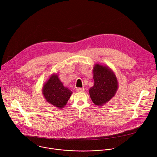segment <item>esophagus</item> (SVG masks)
Here are the masks:
<instances>
[{"label": "esophagus", "instance_id": "1", "mask_svg": "<svg viewBox=\"0 0 157 157\" xmlns=\"http://www.w3.org/2000/svg\"><path fill=\"white\" fill-rule=\"evenodd\" d=\"M76 91L78 92H84V88H81V87H79V88H77Z\"/></svg>", "mask_w": 157, "mask_h": 157}]
</instances>
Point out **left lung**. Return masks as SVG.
<instances>
[{"label":"left lung","mask_w":157,"mask_h":157,"mask_svg":"<svg viewBox=\"0 0 157 157\" xmlns=\"http://www.w3.org/2000/svg\"><path fill=\"white\" fill-rule=\"evenodd\" d=\"M94 86L89 90L93 103L102 106L113 98L119 87L116 75L109 66L95 64L93 67Z\"/></svg>","instance_id":"8db88e82"}]
</instances>
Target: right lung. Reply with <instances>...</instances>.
<instances>
[{"mask_svg": "<svg viewBox=\"0 0 157 157\" xmlns=\"http://www.w3.org/2000/svg\"><path fill=\"white\" fill-rule=\"evenodd\" d=\"M73 92L64 87L57 74H52L42 88V94L47 102L58 109H63Z\"/></svg>", "mask_w": 157, "mask_h": 157, "instance_id": "1", "label": "right lung"}]
</instances>
